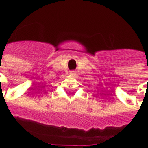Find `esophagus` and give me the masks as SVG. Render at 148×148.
I'll use <instances>...</instances> for the list:
<instances>
[{"instance_id":"1","label":"esophagus","mask_w":148,"mask_h":148,"mask_svg":"<svg viewBox=\"0 0 148 148\" xmlns=\"http://www.w3.org/2000/svg\"><path fill=\"white\" fill-rule=\"evenodd\" d=\"M70 74H71V75H73V76H75V75H76V71H71V72H70Z\"/></svg>"}]
</instances>
